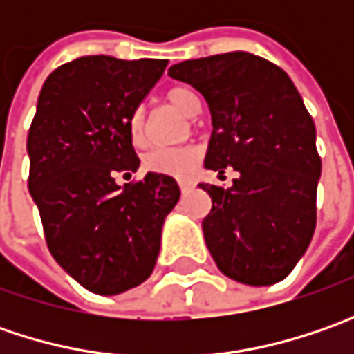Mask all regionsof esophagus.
Wrapping results in <instances>:
<instances>
[{
  "instance_id": "esophagus-1",
  "label": "esophagus",
  "mask_w": 354,
  "mask_h": 354,
  "mask_svg": "<svg viewBox=\"0 0 354 354\" xmlns=\"http://www.w3.org/2000/svg\"><path fill=\"white\" fill-rule=\"evenodd\" d=\"M179 187H181V191H183V193H187V191H191V189L195 187V183H193V181H189V179H179Z\"/></svg>"
}]
</instances>
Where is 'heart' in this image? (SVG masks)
I'll list each match as a JSON object with an SVG mask.
<instances>
[{
	"mask_svg": "<svg viewBox=\"0 0 354 354\" xmlns=\"http://www.w3.org/2000/svg\"><path fill=\"white\" fill-rule=\"evenodd\" d=\"M167 100L189 118L197 116L201 110L198 96L187 86H173L167 92ZM129 133L133 142H142L145 133V114L142 108H138L129 118ZM195 159H197L195 147H156L145 156V165L149 169L163 171V173H185L191 169Z\"/></svg>",
	"mask_w": 354,
	"mask_h": 354,
	"instance_id": "obj_1",
	"label": "heart"
}]
</instances>
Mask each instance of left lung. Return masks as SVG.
<instances>
[{
    "instance_id": "obj_1",
    "label": "left lung",
    "mask_w": 354,
    "mask_h": 354,
    "mask_svg": "<svg viewBox=\"0 0 354 354\" xmlns=\"http://www.w3.org/2000/svg\"><path fill=\"white\" fill-rule=\"evenodd\" d=\"M169 76L207 100L205 167L238 171L228 189L198 183L212 198L203 234L214 264L246 286L281 281L311 242L321 177L299 92L279 66L244 50L173 64Z\"/></svg>"
}]
</instances>
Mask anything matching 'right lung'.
Segmentation results:
<instances>
[{
    "mask_svg": "<svg viewBox=\"0 0 354 354\" xmlns=\"http://www.w3.org/2000/svg\"><path fill=\"white\" fill-rule=\"evenodd\" d=\"M165 66L163 59L80 57L53 71L39 94L27 138L29 193L57 264L98 295L151 276L163 223L181 195L167 173L116 183L118 173L140 167L129 118Z\"/></svg>",
    "mask_w": 354,
    "mask_h": 354,
    "instance_id": "add662e5",
    "label": "right lung"
}]
</instances>
